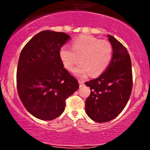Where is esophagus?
<instances>
[{"mask_svg":"<svg viewBox=\"0 0 150 150\" xmlns=\"http://www.w3.org/2000/svg\"><path fill=\"white\" fill-rule=\"evenodd\" d=\"M79 84H80V87H82V86H84V81L82 80H79Z\"/></svg>","mask_w":150,"mask_h":150,"instance_id":"34e87169","label":"esophagus"}]
</instances>
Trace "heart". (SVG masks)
Listing matches in <instances>:
<instances>
[{
	"label": "heart",
	"instance_id": "b5f03b06",
	"mask_svg": "<svg viewBox=\"0 0 150 150\" xmlns=\"http://www.w3.org/2000/svg\"><path fill=\"white\" fill-rule=\"evenodd\" d=\"M71 48L63 46L59 50V58L62 64L68 70L80 62L74 69V73L85 77L91 73L92 76L102 74L111 63L113 47L106 39L90 35H82L71 42Z\"/></svg>",
	"mask_w": 150,
	"mask_h": 150
}]
</instances>
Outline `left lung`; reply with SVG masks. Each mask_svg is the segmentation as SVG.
Segmentation results:
<instances>
[{"label":"left lung","instance_id":"8db88e82","mask_svg":"<svg viewBox=\"0 0 150 150\" xmlns=\"http://www.w3.org/2000/svg\"><path fill=\"white\" fill-rule=\"evenodd\" d=\"M113 57L108 68L97 78L86 82L90 94L85 101V111L91 119L104 123L114 119L124 109L132 88L131 60L126 48L111 35Z\"/></svg>","mask_w":150,"mask_h":150}]
</instances>
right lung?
<instances>
[{
	"label": "right lung",
	"mask_w": 150,
	"mask_h": 150,
	"mask_svg": "<svg viewBox=\"0 0 150 150\" xmlns=\"http://www.w3.org/2000/svg\"><path fill=\"white\" fill-rule=\"evenodd\" d=\"M70 36L45 30L36 34L20 53L17 69L18 95L28 112L43 120L64 111L65 100L79 88L62 64L59 50Z\"/></svg>",
	"instance_id": "obj_1"
}]
</instances>
